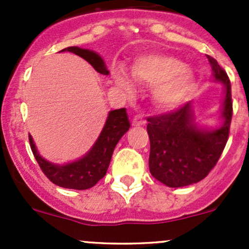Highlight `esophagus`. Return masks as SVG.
<instances>
[{
	"mask_svg": "<svg viewBox=\"0 0 249 249\" xmlns=\"http://www.w3.org/2000/svg\"><path fill=\"white\" fill-rule=\"evenodd\" d=\"M145 123L144 118H143L142 114H137L135 115L134 119H132V125L134 126H140V125H143Z\"/></svg>",
	"mask_w": 249,
	"mask_h": 249,
	"instance_id": "34e87169",
	"label": "esophagus"
}]
</instances>
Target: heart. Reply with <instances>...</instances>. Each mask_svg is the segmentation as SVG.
<instances>
[{
	"label": "heart",
	"instance_id": "1",
	"mask_svg": "<svg viewBox=\"0 0 249 249\" xmlns=\"http://www.w3.org/2000/svg\"><path fill=\"white\" fill-rule=\"evenodd\" d=\"M131 76L142 84L154 85L153 99L158 107L171 109L179 106L194 84V72L180 60L170 55L145 54L135 60ZM114 82L126 91L134 90V82L122 67L114 70Z\"/></svg>",
	"mask_w": 249,
	"mask_h": 249
}]
</instances>
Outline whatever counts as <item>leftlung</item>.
<instances>
[{"instance_id": "obj_1", "label": "left lung", "mask_w": 249, "mask_h": 249, "mask_svg": "<svg viewBox=\"0 0 249 249\" xmlns=\"http://www.w3.org/2000/svg\"><path fill=\"white\" fill-rule=\"evenodd\" d=\"M215 82L224 84L222 104V126L201 127L195 123L192 102L167 114L149 117L147 131L150 141L149 171L154 178L171 188L200 182L219 160L228 139L232 117L231 85L227 72L212 56Z\"/></svg>"}]
</instances>
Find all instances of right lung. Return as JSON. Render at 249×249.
Instances as JSON below:
<instances>
[{
	"label": "right lung",
	"instance_id": "add662e5",
	"mask_svg": "<svg viewBox=\"0 0 249 249\" xmlns=\"http://www.w3.org/2000/svg\"><path fill=\"white\" fill-rule=\"evenodd\" d=\"M61 52H71L82 59L87 60L99 73L106 74V76L109 73L104 59L92 50L83 49L79 47H69L62 49ZM129 129L130 122L126 109L120 108L110 110L106 124L91 149L80 159L65 165H57L47 161L37 152L31 135H29V141L35 159L37 160L39 167L50 182L59 187L67 188V189L84 190L94 187L101 178L105 177L115 145Z\"/></svg>",
	"mask_w": 249,
	"mask_h": 249
}]
</instances>
